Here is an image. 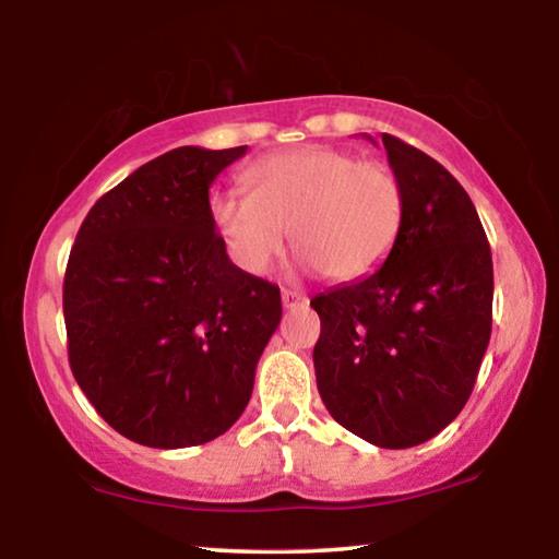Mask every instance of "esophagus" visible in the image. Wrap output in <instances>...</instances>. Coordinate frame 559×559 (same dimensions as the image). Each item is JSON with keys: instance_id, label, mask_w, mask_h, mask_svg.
<instances>
[{"instance_id": "obj_1", "label": "esophagus", "mask_w": 559, "mask_h": 559, "mask_svg": "<svg viewBox=\"0 0 559 559\" xmlns=\"http://www.w3.org/2000/svg\"><path fill=\"white\" fill-rule=\"evenodd\" d=\"M281 300H283V308H300V306H306V302H308V298L296 288H283Z\"/></svg>"}]
</instances>
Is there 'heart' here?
Returning <instances> with one entry per match:
<instances>
[{"label":"heart","instance_id":"heart-1","mask_svg":"<svg viewBox=\"0 0 559 559\" xmlns=\"http://www.w3.org/2000/svg\"><path fill=\"white\" fill-rule=\"evenodd\" d=\"M249 194L224 189L210 200L212 226L236 266L269 273L286 246L325 278L372 273L400 239L406 197L386 163L333 147L281 153L246 169Z\"/></svg>","mask_w":559,"mask_h":559}]
</instances>
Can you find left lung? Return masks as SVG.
Listing matches in <instances>:
<instances>
[{"instance_id":"1","label":"left lung","mask_w":559,"mask_h":559,"mask_svg":"<svg viewBox=\"0 0 559 559\" xmlns=\"http://www.w3.org/2000/svg\"><path fill=\"white\" fill-rule=\"evenodd\" d=\"M406 197L404 224L374 273L320 293L318 392L333 419L382 449L429 441L468 402L493 323V259L456 177L382 132Z\"/></svg>"}]
</instances>
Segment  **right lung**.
<instances>
[{"mask_svg": "<svg viewBox=\"0 0 559 559\" xmlns=\"http://www.w3.org/2000/svg\"><path fill=\"white\" fill-rule=\"evenodd\" d=\"M246 145L177 147L91 206L63 278L75 382L122 437L153 449L212 441L251 400L281 323V290L229 261L210 187Z\"/></svg>", "mask_w": 559, "mask_h": 559, "instance_id": "add662e5", "label": "right lung"}]
</instances>
